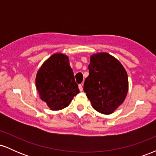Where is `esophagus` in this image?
<instances>
[{"mask_svg": "<svg viewBox=\"0 0 156 156\" xmlns=\"http://www.w3.org/2000/svg\"><path fill=\"white\" fill-rule=\"evenodd\" d=\"M78 88H79V90L80 92H82V91H83V84H80V85L78 86Z\"/></svg>", "mask_w": 156, "mask_h": 156, "instance_id": "34e87169", "label": "esophagus"}]
</instances>
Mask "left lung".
<instances>
[{"label": "left lung", "mask_w": 156, "mask_h": 156, "mask_svg": "<svg viewBox=\"0 0 156 156\" xmlns=\"http://www.w3.org/2000/svg\"><path fill=\"white\" fill-rule=\"evenodd\" d=\"M128 90V75L119 61L106 53L91 56L83 91L97 112L112 114L125 101Z\"/></svg>", "instance_id": "1"}]
</instances>
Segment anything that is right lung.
Segmentation results:
<instances>
[{
	"label": "right lung",
	"instance_id": "1",
	"mask_svg": "<svg viewBox=\"0 0 156 156\" xmlns=\"http://www.w3.org/2000/svg\"><path fill=\"white\" fill-rule=\"evenodd\" d=\"M36 86L41 99L53 111L68 106L79 93L69 58L62 53L53 54L44 62L37 73Z\"/></svg>",
	"mask_w": 156,
	"mask_h": 156
}]
</instances>
